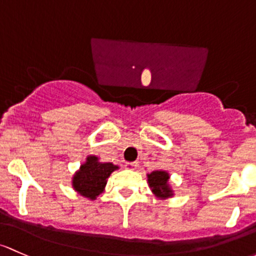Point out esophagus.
I'll list each match as a JSON object with an SVG mask.
<instances>
[{
    "label": "esophagus",
    "mask_w": 256,
    "mask_h": 256,
    "mask_svg": "<svg viewBox=\"0 0 256 256\" xmlns=\"http://www.w3.org/2000/svg\"><path fill=\"white\" fill-rule=\"evenodd\" d=\"M126 168L130 169V170H135V169L138 166V164H137V162H131V163H126Z\"/></svg>",
    "instance_id": "obj_1"
}]
</instances>
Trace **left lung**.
<instances>
[{
    "label": "left lung",
    "instance_id": "8db88e82",
    "mask_svg": "<svg viewBox=\"0 0 256 256\" xmlns=\"http://www.w3.org/2000/svg\"><path fill=\"white\" fill-rule=\"evenodd\" d=\"M169 179L170 176L166 170H153L152 173L147 174V182L150 192L160 200H166L174 196V190L169 184Z\"/></svg>",
    "mask_w": 256,
    "mask_h": 256
}]
</instances>
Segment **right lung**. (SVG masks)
I'll return each instance as SVG.
<instances>
[{"instance_id": "1", "label": "right lung", "mask_w": 256, "mask_h": 256, "mask_svg": "<svg viewBox=\"0 0 256 256\" xmlns=\"http://www.w3.org/2000/svg\"><path fill=\"white\" fill-rule=\"evenodd\" d=\"M119 166L112 163L100 162L96 156H87L86 162L72 176V188L80 196L96 200V196L104 192L108 178Z\"/></svg>"}]
</instances>
